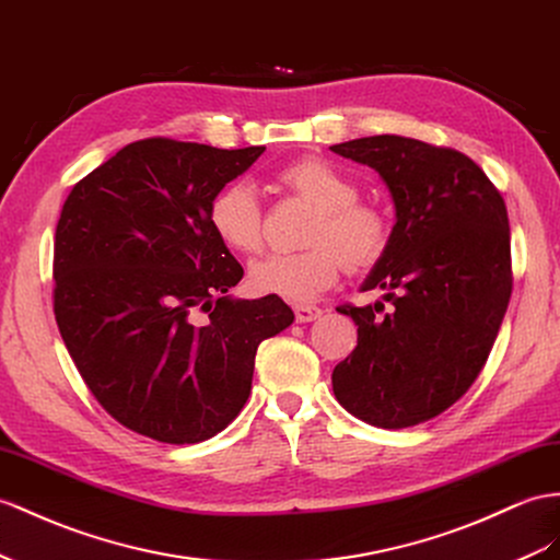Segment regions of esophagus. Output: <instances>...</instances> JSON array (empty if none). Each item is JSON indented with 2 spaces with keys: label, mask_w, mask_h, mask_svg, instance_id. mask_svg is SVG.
Returning <instances> with one entry per match:
<instances>
[{
  "label": "esophagus",
  "mask_w": 560,
  "mask_h": 560,
  "mask_svg": "<svg viewBox=\"0 0 560 560\" xmlns=\"http://www.w3.org/2000/svg\"><path fill=\"white\" fill-rule=\"evenodd\" d=\"M322 314H324V312H322L319 307H314V305H298V307H295V322H298V324H307V322L319 319Z\"/></svg>",
  "instance_id": "esophagus-1"
}]
</instances>
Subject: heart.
Here are the masks:
<instances>
[{
  "instance_id": "obj_1",
  "label": "heart",
  "mask_w": 560,
  "mask_h": 560,
  "mask_svg": "<svg viewBox=\"0 0 560 560\" xmlns=\"http://www.w3.org/2000/svg\"><path fill=\"white\" fill-rule=\"evenodd\" d=\"M277 184L314 206L303 253H271L250 262L248 285L257 295L310 303L338 281L342 260L362 269L388 248L385 214L357 200V184L324 158H300L277 172ZM208 224L224 248L253 253L262 243V212L246 182H232L212 194Z\"/></svg>"
}]
</instances>
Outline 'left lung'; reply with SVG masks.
I'll return each instance as SVG.
<instances>
[{
    "label": "left lung",
    "mask_w": 560,
    "mask_h": 560,
    "mask_svg": "<svg viewBox=\"0 0 560 560\" xmlns=\"http://www.w3.org/2000/svg\"><path fill=\"white\" fill-rule=\"evenodd\" d=\"M331 151L374 167L395 203L388 248L362 283L390 307H338L357 324V348L334 369V393L371 425H417L470 388L497 340L513 283L504 198L468 155L419 139Z\"/></svg>",
    "instance_id": "left-lung-1"
}]
</instances>
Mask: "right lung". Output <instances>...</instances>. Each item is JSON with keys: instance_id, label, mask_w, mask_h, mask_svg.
I'll return each instance as SVG.
<instances>
[{"instance_id": "add662e5", "label": "right lung", "mask_w": 560, "mask_h": 560, "mask_svg": "<svg viewBox=\"0 0 560 560\" xmlns=\"http://www.w3.org/2000/svg\"><path fill=\"white\" fill-rule=\"evenodd\" d=\"M262 151L141 139L66 198L56 324L98 405L139 435H218L250 395L257 346L295 319L281 298L229 295L243 267L208 224L212 194Z\"/></svg>"}]
</instances>
